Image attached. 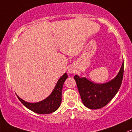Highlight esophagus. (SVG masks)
<instances>
[{
	"mask_svg": "<svg viewBox=\"0 0 132 132\" xmlns=\"http://www.w3.org/2000/svg\"><path fill=\"white\" fill-rule=\"evenodd\" d=\"M68 72H69V73H74V72H75V70L73 69L72 68H69V69H68Z\"/></svg>",
	"mask_w": 132,
	"mask_h": 132,
	"instance_id": "1",
	"label": "esophagus"
}]
</instances>
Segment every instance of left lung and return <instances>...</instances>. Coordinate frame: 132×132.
<instances>
[{
    "mask_svg": "<svg viewBox=\"0 0 132 132\" xmlns=\"http://www.w3.org/2000/svg\"><path fill=\"white\" fill-rule=\"evenodd\" d=\"M123 63L116 78L102 84L93 83L85 78L75 75L74 78L84 105L90 109H98L107 105L119 91L123 79Z\"/></svg>",
    "mask_w": 132,
    "mask_h": 132,
    "instance_id": "1",
    "label": "left lung"
}]
</instances>
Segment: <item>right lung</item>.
I'll return each mask as SVG.
<instances>
[{
  "label": "right lung",
  "instance_id": "1",
  "mask_svg": "<svg viewBox=\"0 0 132 132\" xmlns=\"http://www.w3.org/2000/svg\"><path fill=\"white\" fill-rule=\"evenodd\" d=\"M68 75L65 73L57 81L52 93L46 99L37 103H29L24 101L17 95L18 99L27 108L33 112L39 114H48L56 111L59 108L61 102V94L63 84Z\"/></svg>",
  "mask_w": 132,
  "mask_h": 132
}]
</instances>
